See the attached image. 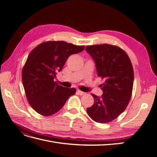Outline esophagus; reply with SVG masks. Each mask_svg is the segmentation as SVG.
Returning <instances> with one entry per match:
<instances>
[{"instance_id": "obj_1", "label": "esophagus", "mask_w": 157, "mask_h": 157, "mask_svg": "<svg viewBox=\"0 0 157 157\" xmlns=\"http://www.w3.org/2000/svg\"><path fill=\"white\" fill-rule=\"evenodd\" d=\"M77 92L78 94L80 95V96H82V95H84L85 94H86V93H84V92H82V91H80V90H77Z\"/></svg>"}]
</instances>
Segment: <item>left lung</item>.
I'll list each match as a JSON object with an SVG mask.
<instances>
[{
  "label": "left lung",
  "mask_w": 157,
  "mask_h": 157,
  "mask_svg": "<svg viewBox=\"0 0 157 157\" xmlns=\"http://www.w3.org/2000/svg\"><path fill=\"white\" fill-rule=\"evenodd\" d=\"M86 51L96 63L98 76L104 80L100 85L103 92L101 97L92 94L95 102L86 111L93 121L105 124L117 118L129 103L134 70L129 57L118 46H88Z\"/></svg>",
  "instance_id": "8db88e82"
}]
</instances>
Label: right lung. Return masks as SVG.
Listing matches in <instances>:
<instances>
[{
	"label": "right lung",
	"mask_w": 157,
	"mask_h": 157,
	"mask_svg": "<svg viewBox=\"0 0 157 157\" xmlns=\"http://www.w3.org/2000/svg\"><path fill=\"white\" fill-rule=\"evenodd\" d=\"M84 49L64 41H48L38 45L28 56L22 71V82L27 100L38 113L50 116L63 107L74 95V88H65L54 81L69 56Z\"/></svg>",
	"instance_id": "add662e5"
}]
</instances>
